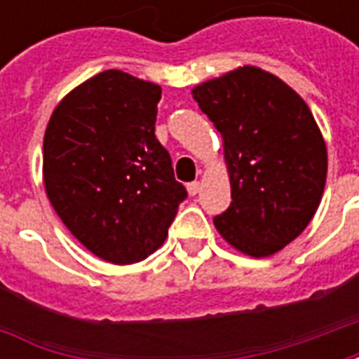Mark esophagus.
Masks as SVG:
<instances>
[{
	"label": "esophagus",
	"mask_w": 359,
	"mask_h": 359,
	"mask_svg": "<svg viewBox=\"0 0 359 359\" xmlns=\"http://www.w3.org/2000/svg\"><path fill=\"white\" fill-rule=\"evenodd\" d=\"M187 190L190 196H196L198 192H200V182H198V180H194V182H188Z\"/></svg>",
	"instance_id": "obj_1"
}]
</instances>
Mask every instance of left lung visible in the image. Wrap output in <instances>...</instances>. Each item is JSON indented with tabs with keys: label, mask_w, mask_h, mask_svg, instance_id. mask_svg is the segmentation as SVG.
Here are the masks:
<instances>
[{
	"label": "left lung",
	"mask_w": 359,
	"mask_h": 359,
	"mask_svg": "<svg viewBox=\"0 0 359 359\" xmlns=\"http://www.w3.org/2000/svg\"><path fill=\"white\" fill-rule=\"evenodd\" d=\"M215 125L231 175L229 210L213 217L231 246L267 257L316 215L327 148L311 111L290 86L257 67H241L192 90Z\"/></svg>",
	"instance_id": "left-lung-1"
}]
</instances>
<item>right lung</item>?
I'll list each match as a JSON object with an SVG mask.
<instances>
[{
	"label": "right lung",
	"mask_w": 359,
	"mask_h": 359,
	"mask_svg": "<svg viewBox=\"0 0 359 359\" xmlns=\"http://www.w3.org/2000/svg\"><path fill=\"white\" fill-rule=\"evenodd\" d=\"M159 100L157 84L111 69L61 100L46 128L51 205L74 238L109 264L154 254L188 196L156 138Z\"/></svg>",
	"instance_id": "obj_1"
}]
</instances>
